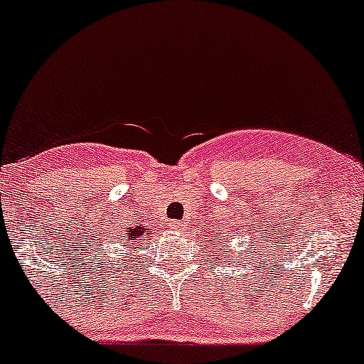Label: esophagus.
Returning <instances> with one entry per match:
<instances>
[{
	"instance_id": "1",
	"label": "esophagus",
	"mask_w": 364,
	"mask_h": 364,
	"mask_svg": "<svg viewBox=\"0 0 364 364\" xmlns=\"http://www.w3.org/2000/svg\"><path fill=\"white\" fill-rule=\"evenodd\" d=\"M171 228H173L174 231H185V223H181V221H173L171 223Z\"/></svg>"
}]
</instances>
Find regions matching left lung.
Segmentation results:
<instances>
[{
  "mask_svg": "<svg viewBox=\"0 0 364 364\" xmlns=\"http://www.w3.org/2000/svg\"><path fill=\"white\" fill-rule=\"evenodd\" d=\"M218 237H219V235H218ZM223 250H225V247H223Z\"/></svg>",
  "mask_w": 364,
  "mask_h": 364,
  "instance_id": "obj_1",
  "label": "left lung"
}]
</instances>
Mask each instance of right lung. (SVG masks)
<instances>
[{
  "label": "right lung",
  "mask_w": 364,
  "mask_h": 364,
  "mask_svg": "<svg viewBox=\"0 0 364 364\" xmlns=\"http://www.w3.org/2000/svg\"><path fill=\"white\" fill-rule=\"evenodd\" d=\"M150 231L146 230L145 226H141V225H138V226H134V228H126V233H124V238H126V242H127V245H134V244H131V241H134L135 243L136 242H143V240H149L150 238ZM127 257H129V254H127ZM136 259V257H134Z\"/></svg>",
  "instance_id": "1"
}]
</instances>
